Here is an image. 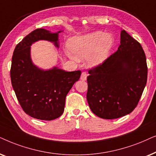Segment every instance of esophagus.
<instances>
[{
    "label": "esophagus",
    "mask_w": 156,
    "mask_h": 156,
    "mask_svg": "<svg viewBox=\"0 0 156 156\" xmlns=\"http://www.w3.org/2000/svg\"><path fill=\"white\" fill-rule=\"evenodd\" d=\"M87 78V73L86 72H82L81 73V76H80V79L83 80H86Z\"/></svg>",
    "instance_id": "34e87169"
}]
</instances>
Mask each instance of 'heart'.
Here are the masks:
<instances>
[{"label": "heart", "instance_id": "1", "mask_svg": "<svg viewBox=\"0 0 156 156\" xmlns=\"http://www.w3.org/2000/svg\"><path fill=\"white\" fill-rule=\"evenodd\" d=\"M112 45L113 38L111 35L96 31L70 38L68 41V55L75 60L86 58L88 66L93 67L101 64L106 58Z\"/></svg>", "mask_w": 156, "mask_h": 156}]
</instances>
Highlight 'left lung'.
<instances>
[{"label": "left lung", "mask_w": 156, "mask_h": 156, "mask_svg": "<svg viewBox=\"0 0 156 156\" xmlns=\"http://www.w3.org/2000/svg\"><path fill=\"white\" fill-rule=\"evenodd\" d=\"M88 73L86 98L93 113L103 119L120 118L136 108L146 85V54L123 30L118 51Z\"/></svg>", "instance_id": "8db88e82"}]
</instances>
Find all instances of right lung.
<instances>
[{
    "mask_svg": "<svg viewBox=\"0 0 156 156\" xmlns=\"http://www.w3.org/2000/svg\"><path fill=\"white\" fill-rule=\"evenodd\" d=\"M60 32L36 29L17 44L13 51L10 68L12 86L25 113L36 119L59 118L64 111L66 95L81 75L80 70L67 72L56 67L43 70L31 61V44L45 40L58 47Z\"/></svg>",
    "mask_w": 156,
    "mask_h": 156,
    "instance_id": "right-lung-1",
    "label": "right lung"
}]
</instances>
